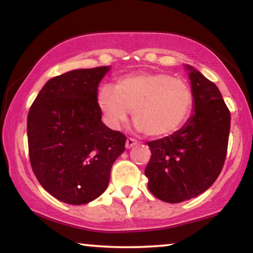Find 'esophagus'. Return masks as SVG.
<instances>
[{
	"label": "esophagus",
	"mask_w": 253,
	"mask_h": 253,
	"mask_svg": "<svg viewBox=\"0 0 253 253\" xmlns=\"http://www.w3.org/2000/svg\"><path fill=\"white\" fill-rule=\"evenodd\" d=\"M137 143H138V141L136 139H133V138H127L126 141V147L127 148V150H129V148L133 147L134 145H137Z\"/></svg>",
	"instance_id": "obj_1"
}]
</instances>
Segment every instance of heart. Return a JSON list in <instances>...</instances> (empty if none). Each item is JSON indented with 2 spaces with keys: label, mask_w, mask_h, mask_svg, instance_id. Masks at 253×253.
Here are the masks:
<instances>
[{
  "label": "heart",
  "mask_w": 253,
  "mask_h": 253,
  "mask_svg": "<svg viewBox=\"0 0 253 253\" xmlns=\"http://www.w3.org/2000/svg\"><path fill=\"white\" fill-rule=\"evenodd\" d=\"M96 105L112 129H119L132 109L138 130L150 137H166L188 120L193 95L186 83L165 72H137L120 77L115 87L100 86Z\"/></svg>",
  "instance_id": "1"
}]
</instances>
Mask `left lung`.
I'll return each instance as SVG.
<instances>
[{
	"label": "left lung",
	"mask_w": 253,
	"mask_h": 253,
	"mask_svg": "<svg viewBox=\"0 0 253 253\" xmlns=\"http://www.w3.org/2000/svg\"><path fill=\"white\" fill-rule=\"evenodd\" d=\"M193 114L170 136L147 143V188L166 203H182L211 188L222 170L230 131V113L217 86L191 65Z\"/></svg>",
	"instance_id": "obj_1"
}]
</instances>
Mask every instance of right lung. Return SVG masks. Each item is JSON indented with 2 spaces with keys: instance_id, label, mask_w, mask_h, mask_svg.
<instances>
[{
  "instance_id": "1",
  "label": "right lung",
  "mask_w": 253,
  "mask_h": 253,
  "mask_svg": "<svg viewBox=\"0 0 253 253\" xmlns=\"http://www.w3.org/2000/svg\"><path fill=\"white\" fill-rule=\"evenodd\" d=\"M110 67L77 69L51 78L27 116L33 172L55 198L83 205L106 191L126 137L102 123L96 92Z\"/></svg>"
}]
</instances>
